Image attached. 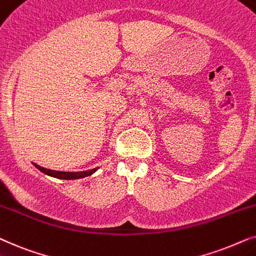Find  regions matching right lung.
Instances as JSON below:
<instances>
[{"label":"right lung","instance_id":"add662e5","mask_svg":"<svg viewBox=\"0 0 256 256\" xmlns=\"http://www.w3.org/2000/svg\"><path fill=\"white\" fill-rule=\"evenodd\" d=\"M40 171H42L46 174H49L51 176H54V178H60V179H80V178H84V176H88L96 171V168L90 170V171H85V172H60V171H54V170H48L44 168H40V166L34 164Z\"/></svg>","mask_w":256,"mask_h":256}]
</instances>
